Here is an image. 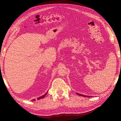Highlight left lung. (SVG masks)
<instances>
[{
    "label": "left lung",
    "instance_id": "8db88e82",
    "mask_svg": "<svg viewBox=\"0 0 121 121\" xmlns=\"http://www.w3.org/2000/svg\"><path fill=\"white\" fill-rule=\"evenodd\" d=\"M76 93L78 95H80V96H84V97H90V96H89L84 95H82V94H79V93Z\"/></svg>",
    "mask_w": 121,
    "mask_h": 121
}]
</instances>
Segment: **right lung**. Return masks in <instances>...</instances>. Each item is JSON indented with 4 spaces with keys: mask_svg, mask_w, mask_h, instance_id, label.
<instances>
[{
    "mask_svg": "<svg viewBox=\"0 0 121 121\" xmlns=\"http://www.w3.org/2000/svg\"><path fill=\"white\" fill-rule=\"evenodd\" d=\"M48 91H47V92H46L44 95H42V96H40V97H39L37 98V99H38V100H39V99H41V98H43L47 94V92H48ZM36 100L35 99H33V100H32V101H34V100Z\"/></svg>",
    "mask_w": 121,
    "mask_h": 121,
    "instance_id": "obj_1",
    "label": "right lung"
}]
</instances>
